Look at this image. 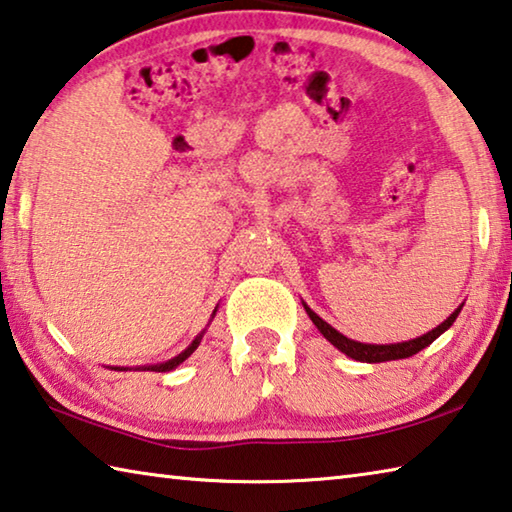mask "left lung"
I'll use <instances>...</instances> for the list:
<instances>
[{"label":"left lung","mask_w":512,"mask_h":512,"mask_svg":"<svg viewBox=\"0 0 512 512\" xmlns=\"http://www.w3.org/2000/svg\"><path fill=\"white\" fill-rule=\"evenodd\" d=\"M303 308H306L308 317L312 319V324L317 326V330L321 335H324L330 344H333L337 351H342L344 355L353 357L357 362H369V364H378V362H391V360H405V357L416 355L418 351H423L429 344L434 342V339L441 337L447 328H450L456 317H459V312L463 306L456 308L450 317H447L441 326H436L434 330H429L427 335L423 337H416V339H409V342H400V344H362V342H355V339H348L344 337L339 330H335L330 324H326L324 319H321L317 312H312L306 303H303Z\"/></svg>","instance_id":"8db88e82"}]
</instances>
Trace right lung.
<instances>
[{
  "label": "right lung",
  "mask_w": 512,
  "mask_h": 512,
  "mask_svg": "<svg viewBox=\"0 0 512 512\" xmlns=\"http://www.w3.org/2000/svg\"><path fill=\"white\" fill-rule=\"evenodd\" d=\"M213 315H215V310H213ZM202 337H204V330L200 335H197L191 344H188V348L186 351H182L179 355H175L173 360H168V362H164V364H152V366H141L143 371H157V373H166V371H173V369H177L179 364H182L184 360H188V357L193 355V351L197 346H200V342H202ZM121 371H125V369H121Z\"/></svg>",
  "instance_id": "right-lung-1"
}]
</instances>
